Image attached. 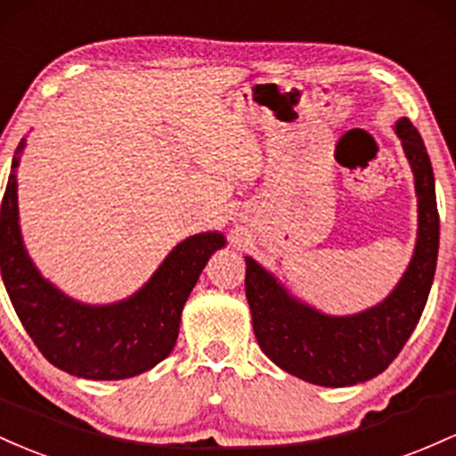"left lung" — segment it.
I'll return each mask as SVG.
<instances>
[{"mask_svg": "<svg viewBox=\"0 0 456 456\" xmlns=\"http://www.w3.org/2000/svg\"><path fill=\"white\" fill-rule=\"evenodd\" d=\"M411 166L418 237L392 293L357 314L334 316L297 299L271 271L245 256V297L260 349L289 375L323 387H345L381 375L416 330L437 267L439 213L427 146L416 126L394 125Z\"/></svg>", "mask_w": 456, "mask_h": 456, "instance_id": "left-lung-1", "label": "left lung"}]
</instances>
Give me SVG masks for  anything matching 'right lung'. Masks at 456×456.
I'll use <instances>...</instances> for the list:
<instances>
[{"instance_id": "obj_1", "label": "right lung", "mask_w": 456, "mask_h": 456, "mask_svg": "<svg viewBox=\"0 0 456 456\" xmlns=\"http://www.w3.org/2000/svg\"><path fill=\"white\" fill-rule=\"evenodd\" d=\"M14 152L0 208V269L14 312L40 353L69 375L94 381L129 379L170 355L189 293L213 252L226 245L217 230L191 234L163 258L140 290L114 304H84L43 278L19 226Z\"/></svg>"}]
</instances>
